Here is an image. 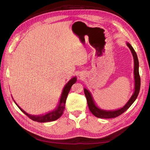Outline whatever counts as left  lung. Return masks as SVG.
I'll use <instances>...</instances> for the list:
<instances>
[{"label": "left lung", "mask_w": 150, "mask_h": 150, "mask_svg": "<svg viewBox=\"0 0 150 150\" xmlns=\"http://www.w3.org/2000/svg\"><path fill=\"white\" fill-rule=\"evenodd\" d=\"M127 46L129 47L130 51L132 53V55L134 59V91L132 96L129 99V101L126 103L125 105L120 109H117L116 110H104L102 109L99 108L95 103L94 99L92 96L91 93L90 91L84 88V91L85 96L87 99L88 105L90 111L93 113V115L99 118H113L121 115L124 112H125L131 106L136 99L137 98L140 89V77L139 74V62L138 59L137 57V54L134 51L133 47L131 46V44L128 42H126Z\"/></svg>", "instance_id": "obj_1"}]
</instances>
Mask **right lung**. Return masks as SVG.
<instances>
[{
  "label": "right lung",
  "mask_w": 150,
  "mask_h": 150,
  "mask_svg": "<svg viewBox=\"0 0 150 150\" xmlns=\"http://www.w3.org/2000/svg\"><path fill=\"white\" fill-rule=\"evenodd\" d=\"M76 81H77L76 77H73V78H71L69 81H68V82L66 83V84L65 85L64 88H63L61 96L59 99V102L58 103L57 108L54 109V110L47 112L46 114L45 115H31L30 114H28V113H27L25 111L22 110L21 108H20L19 106H18L17 104L16 103L14 100H13V101H14V103L16 104V105L18 106V108H19L25 115L28 116L30 119L33 120L34 121L40 122H46L55 121L59 118V117L62 115L63 112H64V110L65 109V104H66V101L68 93H69L72 84H74Z\"/></svg>",
  "instance_id": "right-lung-1"
}]
</instances>
